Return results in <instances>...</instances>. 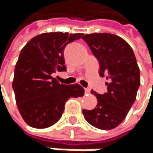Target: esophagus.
Returning <instances> with one entry per match:
<instances>
[{
    "label": "esophagus",
    "instance_id": "34e87169",
    "mask_svg": "<svg viewBox=\"0 0 153 153\" xmlns=\"http://www.w3.org/2000/svg\"><path fill=\"white\" fill-rule=\"evenodd\" d=\"M84 92H85V94H90L91 89H89V88H85V89H84Z\"/></svg>",
    "mask_w": 153,
    "mask_h": 153
}]
</instances>
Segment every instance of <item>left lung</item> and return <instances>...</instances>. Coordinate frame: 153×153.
Returning a JSON list of instances; mask_svg holds the SVG:
<instances>
[{"label":"left lung","instance_id":"8db88e82","mask_svg":"<svg viewBox=\"0 0 153 153\" xmlns=\"http://www.w3.org/2000/svg\"><path fill=\"white\" fill-rule=\"evenodd\" d=\"M82 39L99 61V75L109 81L105 94L91 91L97 105L92 110L83 109V117L97 128L113 129L126 118L136 100L140 84L136 57L126 41L113 34H87Z\"/></svg>","mask_w":153,"mask_h":153}]
</instances>
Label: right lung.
<instances>
[{
	"instance_id": "right-lung-1",
	"label": "right lung",
	"mask_w": 153,
	"mask_h": 153,
	"mask_svg": "<svg viewBox=\"0 0 153 153\" xmlns=\"http://www.w3.org/2000/svg\"><path fill=\"white\" fill-rule=\"evenodd\" d=\"M83 34L43 33L23 48L14 69L13 89L19 112L27 125L46 128L57 123L71 97H82L84 89L78 84L59 83L51 74L66 71L65 47Z\"/></svg>"
}]
</instances>
